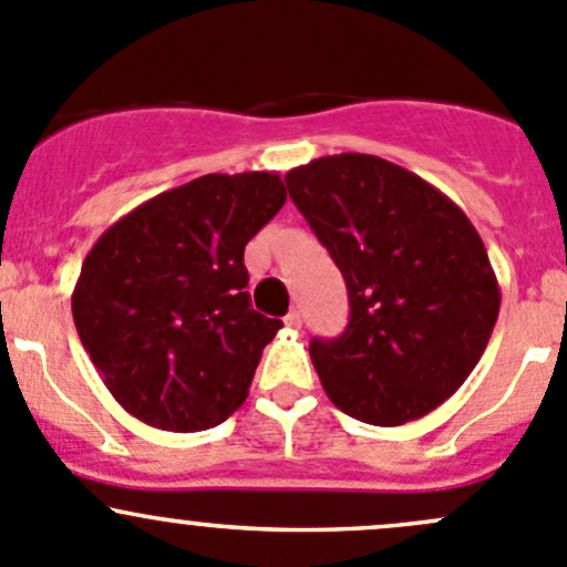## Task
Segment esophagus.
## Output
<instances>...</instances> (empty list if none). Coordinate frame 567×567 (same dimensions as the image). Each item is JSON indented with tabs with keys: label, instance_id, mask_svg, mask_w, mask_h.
<instances>
[{
	"label": "esophagus",
	"instance_id": "obj_1",
	"mask_svg": "<svg viewBox=\"0 0 567 567\" xmlns=\"http://www.w3.org/2000/svg\"><path fill=\"white\" fill-rule=\"evenodd\" d=\"M301 323H305V318H301L299 310H290L285 316V326H290V329H301Z\"/></svg>",
	"mask_w": 567,
	"mask_h": 567
}]
</instances>
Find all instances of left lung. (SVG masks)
Wrapping results in <instances>:
<instances>
[{
    "mask_svg": "<svg viewBox=\"0 0 567 567\" xmlns=\"http://www.w3.org/2000/svg\"><path fill=\"white\" fill-rule=\"evenodd\" d=\"M290 199L346 277L351 320L310 357L331 403L394 427L468 379L499 318V282L458 205L420 175L340 153L285 175Z\"/></svg>",
    "mask_w": 567,
    "mask_h": 567,
    "instance_id": "left-lung-1",
    "label": "left lung"
}]
</instances>
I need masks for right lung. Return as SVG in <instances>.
<instances>
[{
    "mask_svg": "<svg viewBox=\"0 0 567 567\" xmlns=\"http://www.w3.org/2000/svg\"><path fill=\"white\" fill-rule=\"evenodd\" d=\"M285 199L277 173H210L142 203L87 251L73 323L131 416L194 433L241 409L282 329L249 307L244 247Z\"/></svg>",
    "mask_w": 567,
    "mask_h": 567,
    "instance_id": "add662e5",
    "label": "right lung"
}]
</instances>
